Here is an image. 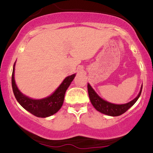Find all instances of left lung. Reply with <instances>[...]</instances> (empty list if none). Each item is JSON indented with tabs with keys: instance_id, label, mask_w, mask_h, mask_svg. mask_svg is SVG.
I'll use <instances>...</instances> for the list:
<instances>
[{
	"instance_id": "left-lung-1",
	"label": "left lung",
	"mask_w": 153,
	"mask_h": 153,
	"mask_svg": "<svg viewBox=\"0 0 153 153\" xmlns=\"http://www.w3.org/2000/svg\"><path fill=\"white\" fill-rule=\"evenodd\" d=\"M87 88L89 99H90L92 106L98 112L109 115V116H119V115L124 114L125 112H126L131 106L135 104V103L136 102L137 100L141 95V90H142V86H141V90H140L138 96L135 99L131 101L130 102L124 104H114L104 101L101 97L98 96V94L95 92V90L92 89V86L89 85V84H87Z\"/></svg>"
}]
</instances>
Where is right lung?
Instances as JSON below:
<instances>
[{
	"instance_id": "right-lung-1",
	"label": "right lung",
	"mask_w": 153,
	"mask_h": 153,
	"mask_svg": "<svg viewBox=\"0 0 153 153\" xmlns=\"http://www.w3.org/2000/svg\"><path fill=\"white\" fill-rule=\"evenodd\" d=\"M15 65L14 64L13 71L12 75V86L14 95L18 102L21 104L26 110L30 112L35 116L39 118H46L51 116L56 113L61 108L64 100L66 91L73 81L75 74L67 77L63 81L58 89L51 95L42 99H32L21 93L15 84Z\"/></svg>"
}]
</instances>
